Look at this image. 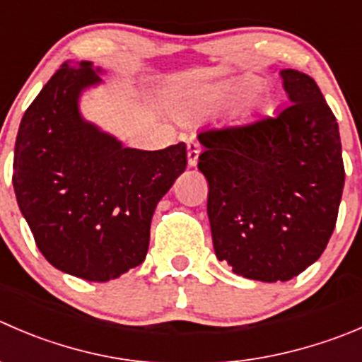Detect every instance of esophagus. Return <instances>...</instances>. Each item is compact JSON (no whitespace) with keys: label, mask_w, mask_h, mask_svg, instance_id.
<instances>
[{"label":"esophagus","mask_w":362,"mask_h":362,"mask_svg":"<svg viewBox=\"0 0 362 362\" xmlns=\"http://www.w3.org/2000/svg\"><path fill=\"white\" fill-rule=\"evenodd\" d=\"M199 152H202V146H199L198 141H194V139L187 141V163H189V166H196V163H198Z\"/></svg>","instance_id":"1"}]
</instances>
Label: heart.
<instances>
[{
  "label": "heart",
  "mask_w": 362,
  "mask_h": 362,
  "mask_svg": "<svg viewBox=\"0 0 362 362\" xmlns=\"http://www.w3.org/2000/svg\"><path fill=\"white\" fill-rule=\"evenodd\" d=\"M256 88H258V81H256L255 77H247V79H244L238 84L237 92H240L242 95H249V93L255 92Z\"/></svg>",
  "instance_id": "heart-1"
}]
</instances>
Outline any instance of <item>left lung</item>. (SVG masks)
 Segmentation results:
<instances>
[{"mask_svg": "<svg viewBox=\"0 0 362 362\" xmlns=\"http://www.w3.org/2000/svg\"><path fill=\"white\" fill-rule=\"evenodd\" d=\"M279 74L290 104L276 117L198 134L217 259L265 283L320 258L345 185L338 122L320 88L299 70Z\"/></svg>", "mask_w": 362, "mask_h": 362, "instance_id": "1", "label": "left lung"}]
</instances>
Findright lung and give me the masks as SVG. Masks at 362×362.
Segmentation results:
<instances>
[{
    "label": "right lung",
    "mask_w": 362,
    "mask_h": 362,
    "mask_svg": "<svg viewBox=\"0 0 362 362\" xmlns=\"http://www.w3.org/2000/svg\"><path fill=\"white\" fill-rule=\"evenodd\" d=\"M92 62L63 63L21 120L13 191L44 258L86 281L145 259L157 203L187 166L184 143L127 148L84 120L79 97L103 83Z\"/></svg>",
    "instance_id": "obj_1"
}]
</instances>
